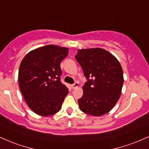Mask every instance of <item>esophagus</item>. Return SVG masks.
I'll return each instance as SVG.
<instances>
[{
	"label": "esophagus",
	"instance_id": "esophagus-1",
	"mask_svg": "<svg viewBox=\"0 0 149 149\" xmlns=\"http://www.w3.org/2000/svg\"><path fill=\"white\" fill-rule=\"evenodd\" d=\"M78 86H79V83H78V82H76L74 84H73L72 85H71V88H72L73 89H75V88H78Z\"/></svg>",
	"mask_w": 149,
	"mask_h": 149
}]
</instances>
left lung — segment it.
Listing matches in <instances>:
<instances>
[{"mask_svg":"<svg viewBox=\"0 0 149 149\" xmlns=\"http://www.w3.org/2000/svg\"><path fill=\"white\" fill-rule=\"evenodd\" d=\"M75 58L88 80L78 100L80 109L94 116L107 113L115 107L122 92L123 71L119 61L100 47L78 49Z\"/></svg>","mask_w":149,"mask_h":149,"instance_id":"left-lung-1","label":"left lung"}]
</instances>
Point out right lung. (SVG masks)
<instances>
[{
	"instance_id": "right-lung-1",
	"label": "right lung",
	"mask_w": 149,
	"mask_h": 149,
	"mask_svg": "<svg viewBox=\"0 0 149 149\" xmlns=\"http://www.w3.org/2000/svg\"><path fill=\"white\" fill-rule=\"evenodd\" d=\"M68 54V47L48 45L30 51L22 59L19 86L27 106L38 115L49 116L60 111L69 93L60 81V64Z\"/></svg>"
}]
</instances>
